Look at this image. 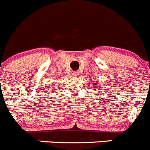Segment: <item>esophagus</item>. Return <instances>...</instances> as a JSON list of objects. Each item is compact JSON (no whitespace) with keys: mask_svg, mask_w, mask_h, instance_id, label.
I'll use <instances>...</instances> for the list:
<instances>
[{"mask_svg":"<svg viewBox=\"0 0 150 150\" xmlns=\"http://www.w3.org/2000/svg\"><path fill=\"white\" fill-rule=\"evenodd\" d=\"M72 75L73 77H77L78 75V72H73L72 73Z\"/></svg>","mask_w":150,"mask_h":150,"instance_id":"esophagus-1","label":"esophagus"}]
</instances>
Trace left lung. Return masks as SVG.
<instances>
[{
    "label": "left lung",
    "mask_w": 150,
    "mask_h": 150,
    "mask_svg": "<svg viewBox=\"0 0 150 150\" xmlns=\"http://www.w3.org/2000/svg\"><path fill=\"white\" fill-rule=\"evenodd\" d=\"M93 86H97V83H94V85H93Z\"/></svg>",
    "instance_id": "obj_1"
}]
</instances>
